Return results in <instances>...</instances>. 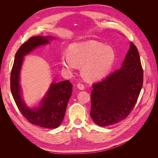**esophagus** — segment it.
Wrapping results in <instances>:
<instances>
[{
	"instance_id": "34e87169",
	"label": "esophagus",
	"mask_w": 158,
	"mask_h": 158,
	"mask_svg": "<svg viewBox=\"0 0 158 158\" xmlns=\"http://www.w3.org/2000/svg\"><path fill=\"white\" fill-rule=\"evenodd\" d=\"M77 87H78V89H81V90L84 89V88H85L84 85L83 84H82V83H78V84H77Z\"/></svg>"
}]
</instances>
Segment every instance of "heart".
<instances>
[{"instance_id": "b5f03b06", "label": "heart", "mask_w": 158, "mask_h": 158, "mask_svg": "<svg viewBox=\"0 0 158 158\" xmlns=\"http://www.w3.org/2000/svg\"><path fill=\"white\" fill-rule=\"evenodd\" d=\"M115 60V52L111 47L96 41L75 43L69 47V52L61 55L63 67L73 70L82 65L84 77L89 81L101 80L111 70Z\"/></svg>"}]
</instances>
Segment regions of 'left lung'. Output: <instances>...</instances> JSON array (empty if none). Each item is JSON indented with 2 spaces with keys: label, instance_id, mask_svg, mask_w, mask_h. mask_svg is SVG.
<instances>
[{
  "label": "left lung",
  "instance_id": "obj_1",
  "mask_svg": "<svg viewBox=\"0 0 158 158\" xmlns=\"http://www.w3.org/2000/svg\"><path fill=\"white\" fill-rule=\"evenodd\" d=\"M143 84V70L136 47L130 49L120 69L92 85L90 116L101 127L125 119L135 107Z\"/></svg>",
  "mask_w": 158,
  "mask_h": 158
}]
</instances>
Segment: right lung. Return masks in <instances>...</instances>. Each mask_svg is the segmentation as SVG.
I'll list each match as a JSON object with an SVG mask.
<instances>
[{
    "instance_id": "add662e5",
    "label": "right lung",
    "mask_w": 158,
    "mask_h": 158,
    "mask_svg": "<svg viewBox=\"0 0 158 158\" xmlns=\"http://www.w3.org/2000/svg\"><path fill=\"white\" fill-rule=\"evenodd\" d=\"M55 38L52 36H34L22 44L15 55L10 75L12 95L20 111L30 123L47 128H57L63 122L73 92V85L69 80L51 83L40 106L31 108L22 98L20 75L24 56L38 47L49 44Z\"/></svg>"
}]
</instances>
